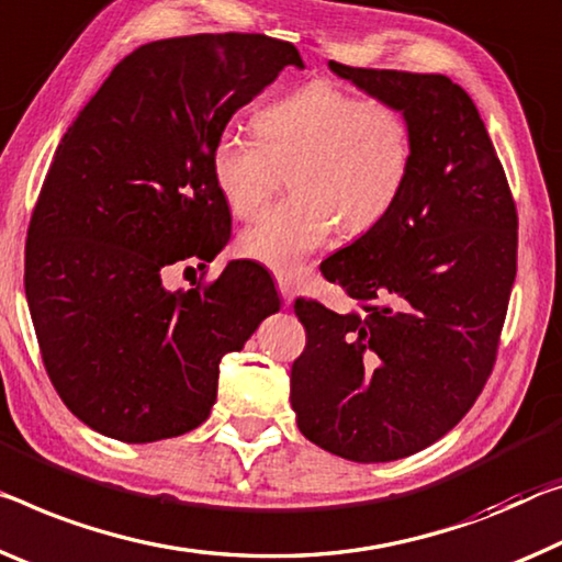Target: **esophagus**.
<instances>
[{
  "label": "esophagus",
  "instance_id": "34e87169",
  "mask_svg": "<svg viewBox=\"0 0 562 562\" xmlns=\"http://www.w3.org/2000/svg\"><path fill=\"white\" fill-rule=\"evenodd\" d=\"M276 283H279V293H281L283 304L291 306V301H293V283L286 279V276H276Z\"/></svg>",
  "mask_w": 562,
  "mask_h": 562
}]
</instances>
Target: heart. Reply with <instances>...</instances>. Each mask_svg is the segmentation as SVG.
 Returning <instances> with one entry per match:
<instances>
[{
    "mask_svg": "<svg viewBox=\"0 0 562 562\" xmlns=\"http://www.w3.org/2000/svg\"><path fill=\"white\" fill-rule=\"evenodd\" d=\"M256 137L226 127L211 148V172L236 218H251L289 170L293 198L238 236L240 256L279 273L299 269L336 226L347 236L376 228L412 172L409 120L392 102L359 98L331 80H311L254 117Z\"/></svg>",
    "mask_w": 562,
    "mask_h": 562,
    "instance_id": "1",
    "label": "heart"
}]
</instances>
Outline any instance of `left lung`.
<instances>
[{
	"mask_svg": "<svg viewBox=\"0 0 562 562\" xmlns=\"http://www.w3.org/2000/svg\"><path fill=\"white\" fill-rule=\"evenodd\" d=\"M331 72L404 112L412 172L392 213L322 263L357 301H296L291 367L301 435L351 462H392L445 437L495 367L517 271V211L477 108L445 75Z\"/></svg>",
	"mask_w": 562,
	"mask_h": 562,
	"instance_id": "obj_1",
	"label": "left lung"
}]
</instances>
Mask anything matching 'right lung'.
Wrapping results in <instances>:
<instances>
[{"instance_id": "1", "label": "right lung", "mask_w": 562, "mask_h": 562, "mask_svg": "<svg viewBox=\"0 0 562 562\" xmlns=\"http://www.w3.org/2000/svg\"><path fill=\"white\" fill-rule=\"evenodd\" d=\"M289 65L304 67L299 49L266 34L148 42L57 145L30 221L24 291L59 400L100 435L143 445L203 425L223 353L279 311L256 263L231 261L188 291L162 286V269L203 271L228 244L211 148Z\"/></svg>"}]
</instances>
